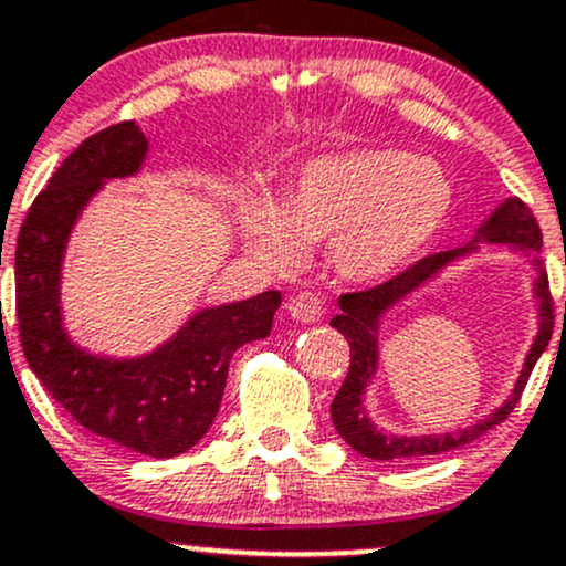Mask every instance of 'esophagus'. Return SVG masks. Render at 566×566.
Returning a JSON list of instances; mask_svg holds the SVG:
<instances>
[{"label":"esophagus","instance_id":"esophagus-1","mask_svg":"<svg viewBox=\"0 0 566 566\" xmlns=\"http://www.w3.org/2000/svg\"><path fill=\"white\" fill-rule=\"evenodd\" d=\"M287 312L297 322H319L327 312V301L316 290H301L287 301Z\"/></svg>","mask_w":566,"mask_h":566}]
</instances>
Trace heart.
Wrapping results in <instances>:
<instances>
[{
	"label": "heart",
	"mask_w": 566,
	"mask_h": 566,
	"mask_svg": "<svg viewBox=\"0 0 566 566\" xmlns=\"http://www.w3.org/2000/svg\"><path fill=\"white\" fill-rule=\"evenodd\" d=\"M454 190L446 171L424 155L349 150L301 166L282 198H241V222L252 250L290 269L301 241L331 244L344 276L376 279L424 250L451 212Z\"/></svg>",
	"instance_id": "obj_1"
}]
</instances>
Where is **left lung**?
I'll list each match as a JSON object with an SVG mask.
<instances>
[{"instance_id": "left-lung-1", "label": "left lung", "mask_w": 566, "mask_h": 566, "mask_svg": "<svg viewBox=\"0 0 566 566\" xmlns=\"http://www.w3.org/2000/svg\"><path fill=\"white\" fill-rule=\"evenodd\" d=\"M496 241V244H518L526 247V250L539 252L543 247V231H539L537 217L532 214V209L526 207L521 198H511V201L502 203L496 212L489 217L486 226L481 228L475 235V241ZM473 250V247H462V250H446L427 254V258L416 260L413 265H408L406 271L395 273L392 279H384L381 284H374V287L354 290V293H344L338 297L340 314L335 316L331 325L340 335H346L352 349L349 370H346L344 384H340L338 395H335L331 413L333 424L338 430L340 438L352 446L354 451H359L368 459H381V462H389V459H421L432 454H443V451L462 449V446L473 443V440L481 438L483 432H489L492 427L502 424L507 419V413L513 411L515 402L524 395L526 381H530L532 368L537 365L539 354L548 346L551 335H554V297H551L548 287V273L543 271V263L537 260L539 269V282H537V297L543 301V327H539V335L532 346L530 357H526L524 374H521L518 384H515L511 400L500 408V411L483 419L481 424L470 427V430L451 432V434H430V438H392V434H384L376 430L368 421V416L363 411V389L368 384V378L374 376L376 370V319L381 316L384 308L389 303H395L397 297H402L408 290H413L416 284H421L424 279H430L440 265L449 263L457 254ZM566 314V303H564Z\"/></svg>"}]
</instances>
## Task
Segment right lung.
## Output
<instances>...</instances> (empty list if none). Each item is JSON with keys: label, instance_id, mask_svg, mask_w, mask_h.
<instances>
[{"label": "right lung", "instance_id": "right-lung-1", "mask_svg": "<svg viewBox=\"0 0 566 566\" xmlns=\"http://www.w3.org/2000/svg\"><path fill=\"white\" fill-rule=\"evenodd\" d=\"M147 139L134 120L88 136L34 198L15 244L18 335L29 368L77 424L136 454L169 459L212 427L235 349L271 333L282 295L192 316L150 357L112 363L70 344L59 314V273L80 209L109 177L139 169Z\"/></svg>", "mask_w": 566, "mask_h": 566}]
</instances>
